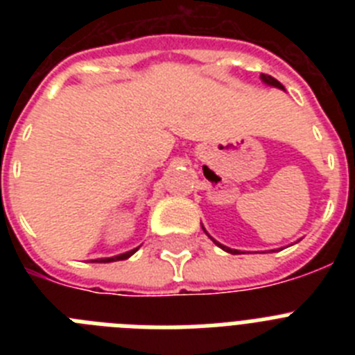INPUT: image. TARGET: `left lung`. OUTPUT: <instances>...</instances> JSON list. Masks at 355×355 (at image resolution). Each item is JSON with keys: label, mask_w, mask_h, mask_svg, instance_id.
<instances>
[{"label": "left lung", "mask_w": 355, "mask_h": 355, "mask_svg": "<svg viewBox=\"0 0 355 355\" xmlns=\"http://www.w3.org/2000/svg\"><path fill=\"white\" fill-rule=\"evenodd\" d=\"M261 80L265 81V83H268V85H272V87H277V89H284L283 85L279 83L277 80H275V78H272V76H268V74H261ZM215 241V240H213ZM216 245L218 247H222V249L225 250V252H231V254H238V250H234V249H229V247H224V245H220V243H218V241H215Z\"/></svg>", "instance_id": "1"}]
</instances>
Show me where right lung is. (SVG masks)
<instances>
[{"mask_svg": "<svg viewBox=\"0 0 355 355\" xmlns=\"http://www.w3.org/2000/svg\"><path fill=\"white\" fill-rule=\"evenodd\" d=\"M137 252V249L130 250V252H124L121 254V256H115V258H105V259H96L97 263H110V261H121V259H128L131 256V254Z\"/></svg>", "mask_w": 355, "mask_h": 355, "instance_id": "1", "label": "right lung"}]
</instances>
